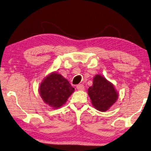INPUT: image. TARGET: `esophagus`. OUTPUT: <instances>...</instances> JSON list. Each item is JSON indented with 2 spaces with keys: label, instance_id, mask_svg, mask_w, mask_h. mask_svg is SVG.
Instances as JSON below:
<instances>
[{
  "label": "esophagus",
  "instance_id": "obj_1",
  "mask_svg": "<svg viewBox=\"0 0 151 151\" xmlns=\"http://www.w3.org/2000/svg\"><path fill=\"white\" fill-rule=\"evenodd\" d=\"M76 88H77L78 90H83L85 88L84 86H83V84H78V85H77V86H76Z\"/></svg>",
  "mask_w": 151,
  "mask_h": 151
}]
</instances>
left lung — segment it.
<instances>
[{
	"instance_id": "obj_1",
	"label": "left lung",
	"mask_w": 151,
	"mask_h": 151,
	"mask_svg": "<svg viewBox=\"0 0 151 151\" xmlns=\"http://www.w3.org/2000/svg\"><path fill=\"white\" fill-rule=\"evenodd\" d=\"M88 95L96 109L104 112L116 102L118 93L112 83L100 75L93 80V86L88 88Z\"/></svg>"
}]
</instances>
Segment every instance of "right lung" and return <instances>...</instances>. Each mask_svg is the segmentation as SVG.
Instances as JSON below:
<instances>
[{"mask_svg": "<svg viewBox=\"0 0 151 151\" xmlns=\"http://www.w3.org/2000/svg\"><path fill=\"white\" fill-rule=\"evenodd\" d=\"M74 90L70 82L62 76L53 73L41 83L39 93L47 104L57 108L65 103Z\"/></svg>", "mask_w": 151, "mask_h": 151, "instance_id": "right-lung-1", "label": "right lung"}]
</instances>
